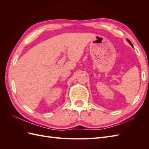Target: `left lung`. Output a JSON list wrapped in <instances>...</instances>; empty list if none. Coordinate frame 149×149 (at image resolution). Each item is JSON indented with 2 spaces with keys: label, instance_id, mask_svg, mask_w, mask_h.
I'll return each mask as SVG.
<instances>
[{
  "label": "left lung",
  "instance_id": "left-lung-1",
  "mask_svg": "<svg viewBox=\"0 0 149 149\" xmlns=\"http://www.w3.org/2000/svg\"><path fill=\"white\" fill-rule=\"evenodd\" d=\"M127 41L129 42V43L130 44V45H131V46H132V47H133V45H132V43H131V42H130V40H129V39H127Z\"/></svg>",
  "mask_w": 149,
  "mask_h": 149
}]
</instances>
